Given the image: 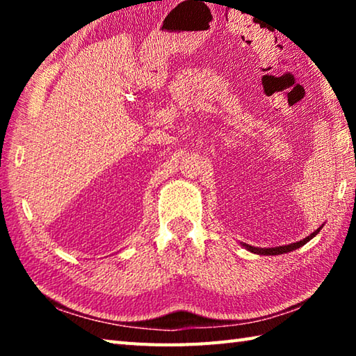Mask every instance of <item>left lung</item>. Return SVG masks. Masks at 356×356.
<instances>
[{
    "label": "left lung",
    "mask_w": 356,
    "mask_h": 356,
    "mask_svg": "<svg viewBox=\"0 0 356 356\" xmlns=\"http://www.w3.org/2000/svg\"><path fill=\"white\" fill-rule=\"evenodd\" d=\"M322 226L317 229V231H314L311 234V236H308L303 240H300V242L297 243H291V245H284V246H275V248H257V246H250V245H243L246 250H250L251 252H256V254H264V256H278V254H282V252H289V251H293L300 248V246H303L309 242V240L312 237H316L318 232H321Z\"/></svg>",
    "instance_id": "obj_1"
}]
</instances>
